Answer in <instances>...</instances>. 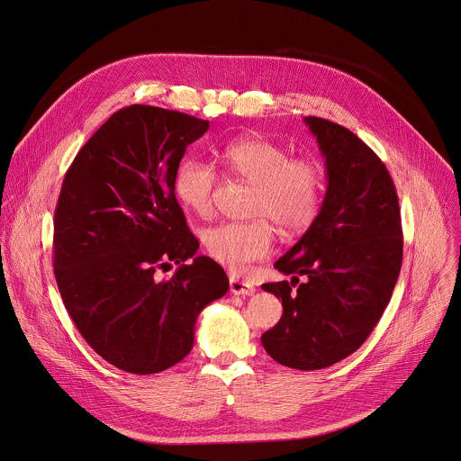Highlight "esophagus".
Segmentation results:
<instances>
[{
    "instance_id": "esophagus-1",
    "label": "esophagus",
    "mask_w": 461,
    "mask_h": 461,
    "mask_svg": "<svg viewBox=\"0 0 461 461\" xmlns=\"http://www.w3.org/2000/svg\"><path fill=\"white\" fill-rule=\"evenodd\" d=\"M230 291L233 294H242V296H251L255 293V287L246 282V280H240L239 276H230Z\"/></svg>"
}]
</instances>
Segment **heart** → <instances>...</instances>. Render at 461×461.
I'll return each instance as SVG.
<instances>
[{"label":"heart","instance_id":"obj_1","mask_svg":"<svg viewBox=\"0 0 461 461\" xmlns=\"http://www.w3.org/2000/svg\"><path fill=\"white\" fill-rule=\"evenodd\" d=\"M219 158L231 176L253 185L248 213L255 219L204 230L203 246L215 262L242 273L273 249L268 218L284 233L312 224L321 206V168L311 158H291L285 147L262 136L235 138L219 149ZM217 185L215 167L199 158H186L174 177L177 199L197 215L212 212Z\"/></svg>","mask_w":461,"mask_h":461}]
</instances>
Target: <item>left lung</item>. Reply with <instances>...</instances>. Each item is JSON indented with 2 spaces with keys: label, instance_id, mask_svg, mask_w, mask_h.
<instances>
[{
  "label": "left lung",
  "instance_id": "obj_1",
  "mask_svg": "<svg viewBox=\"0 0 461 461\" xmlns=\"http://www.w3.org/2000/svg\"><path fill=\"white\" fill-rule=\"evenodd\" d=\"M305 123L329 185L311 228L275 262L293 280L262 285L284 305L262 345L276 363L311 372L348 357L372 334L395 289L404 240L397 190L379 156L339 123Z\"/></svg>",
  "mask_w": 461,
  "mask_h": 461
}]
</instances>
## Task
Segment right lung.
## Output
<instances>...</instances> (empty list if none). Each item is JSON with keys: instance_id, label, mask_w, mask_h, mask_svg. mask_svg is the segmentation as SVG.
<instances>
[{"instance_id": "1", "label": "right lung", "mask_w": 461, "mask_h": 461, "mask_svg": "<svg viewBox=\"0 0 461 461\" xmlns=\"http://www.w3.org/2000/svg\"><path fill=\"white\" fill-rule=\"evenodd\" d=\"M210 122L154 105L116 111L68 168L53 219V273L86 343L136 375L163 372L194 347L201 311L226 294L224 269L199 242L174 177ZM178 264L170 279L159 268Z\"/></svg>"}]
</instances>
